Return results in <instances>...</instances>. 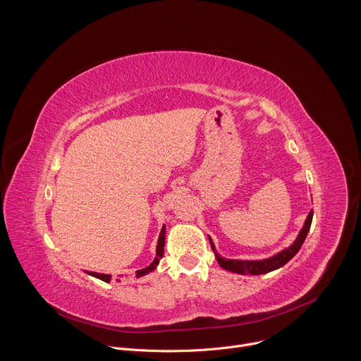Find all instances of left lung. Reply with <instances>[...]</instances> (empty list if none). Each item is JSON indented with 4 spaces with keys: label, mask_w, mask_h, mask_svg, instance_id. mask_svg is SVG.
Here are the masks:
<instances>
[{
    "label": "left lung",
    "mask_w": 361,
    "mask_h": 361,
    "mask_svg": "<svg viewBox=\"0 0 361 361\" xmlns=\"http://www.w3.org/2000/svg\"><path fill=\"white\" fill-rule=\"evenodd\" d=\"M312 221H313V210L308 213L305 221H304V226L300 230L297 238L294 240V243L284 248L283 251L277 252L276 255L273 257H269V259H263V260H228V259H224V257H221L217 251H216V247H214V243L213 240L209 237L210 240V244H212V248L216 254V259L219 262V264L227 270V271H231V273H237V274H250V276H259V274H266V273H270V271H274L280 267H283L284 264H287L293 257L298 252V250L301 248L307 234H308V230H310L312 227Z\"/></svg>",
    "instance_id": "obj_1"
}]
</instances>
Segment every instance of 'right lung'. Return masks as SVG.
<instances>
[{
    "instance_id": "right-lung-1",
    "label": "right lung",
    "mask_w": 361,
    "mask_h": 361,
    "mask_svg": "<svg viewBox=\"0 0 361 361\" xmlns=\"http://www.w3.org/2000/svg\"><path fill=\"white\" fill-rule=\"evenodd\" d=\"M164 244H166V226H163V228L160 231V237H159V243H157V251H156V259H154V262L148 267H145L142 270H138L135 273L137 277H142V276H145V274L156 270V267L160 263V259H161L163 254H164ZM85 273L92 276V277H95V279H99L102 281H106V283L111 281V274H101V273H94V271H85Z\"/></svg>"
}]
</instances>
